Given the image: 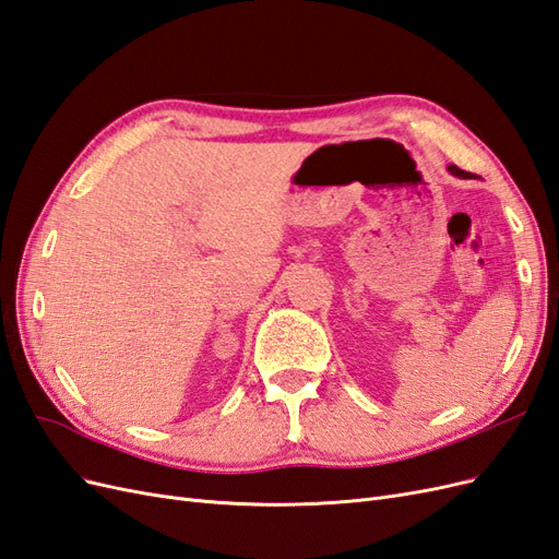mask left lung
I'll return each mask as SVG.
<instances>
[{
    "label": "left lung",
    "mask_w": 559,
    "mask_h": 559,
    "mask_svg": "<svg viewBox=\"0 0 559 559\" xmlns=\"http://www.w3.org/2000/svg\"><path fill=\"white\" fill-rule=\"evenodd\" d=\"M448 170H450V173H452V175H454V177H460V179H468V177H471V175H468V173H464V170H460V167H456V165H450V167H448Z\"/></svg>",
    "instance_id": "1"
}]
</instances>
